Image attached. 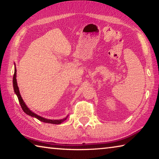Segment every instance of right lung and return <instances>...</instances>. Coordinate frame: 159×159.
Returning <instances> with one entry per match:
<instances>
[{
  "label": "right lung",
  "instance_id": "add662e5",
  "mask_svg": "<svg viewBox=\"0 0 159 159\" xmlns=\"http://www.w3.org/2000/svg\"><path fill=\"white\" fill-rule=\"evenodd\" d=\"M16 74H17V70H16V67H15V73H14V76H13V88H14V91L16 95H17L18 99H19V102H20V104L21 105V109L25 113H26V114H28L29 116H30L31 117H34V118H36L38 120H41L42 122H44V123H52V124H60L62 122H64V120H65L67 117L63 118V119H60V120H50V119H47V118H43L41 116H40L37 115L34 113L33 111H31L30 109H29L27 106L26 105L25 102L23 101L22 98H21V95L20 93V90H19V88L17 86V79H16Z\"/></svg>",
  "mask_w": 159,
  "mask_h": 159
}]
</instances>
